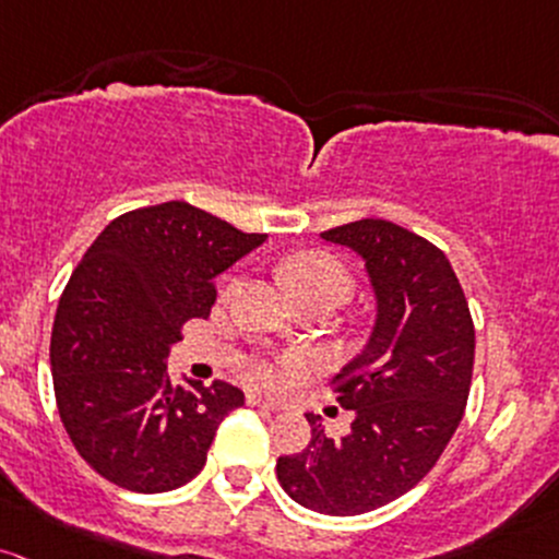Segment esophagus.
<instances>
[{
    "mask_svg": "<svg viewBox=\"0 0 559 559\" xmlns=\"http://www.w3.org/2000/svg\"><path fill=\"white\" fill-rule=\"evenodd\" d=\"M247 403L249 406H257V408H265V411H281V406H275V403H270V401H265V397H260V395H247Z\"/></svg>",
    "mask_w": 559,
    "mask_h": 559,
    "instance_id": "34e87169",
    "label": "esophagus"
}]
</instances>
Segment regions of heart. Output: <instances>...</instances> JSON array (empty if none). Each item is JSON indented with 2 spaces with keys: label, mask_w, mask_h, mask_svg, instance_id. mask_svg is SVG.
I'll return each mask as SVG.
<instances>
[{
  "label": "heart",
  "mask_w": 559,
  "mask_h": 559,
  "mask_svg": "<svg viewBox=\"0 0 559 559\" xmlns=\"http://www.w3.org/2000/svg\"><path fill=\"white\" fill-rule=\"evenodd\" d=\"M281 275H284L286 286H289L299 302L326 297L336 305L342 299H347L349 292H353V275H349V270L334 254L321 249L294 251V254L281 262ZM247 371L254 382L265 384V388H281L286 382V377H289V371H294V366L281 369L273 360L254 358Z\"/></svg>",
  "instance_id": "obj_1"
}]
</instances>
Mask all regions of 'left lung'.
Wrapping results in <instances>:
<instances>
[{
	"mask_svg": "<svg viewBox=\"0 0 559 559\" xmlns=\"http://www.w3.org/2000/svg\"><path fill=\"white\" fill-rule=\"evenodd\" d=\"M358 251L377 292L364 353L331 379L353 411L345 438L308 414L312 440L278 456V483L297 504L331 518L371 512L408 493L445 451L464 416L475 366V323L449 257L388 219L321 233Z\"/></svg>",
	"mask_w": 559,
	"mask_h": 559,
	"instance_id": "8db88e82",
	"label": "left lung"
}]
</instances>
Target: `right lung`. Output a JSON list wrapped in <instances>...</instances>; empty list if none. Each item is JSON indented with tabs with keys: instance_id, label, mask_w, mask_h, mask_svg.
Masks as SVG:
<instances>
[{
	"instance_id": "right-lung-1",
	"label": "right lung",
	"mask_w": 559,
	"mask_h": 559,
	"mask_svg": "<svg viewBox=\"0 0 559 559\" xmlns=\"http://www.w3.org/2000/svg\"><path fill=\"white\" fill-rule=\"evenodd\" d=\"M186 201L132 210L95 238L55 312L50 364L58 414L97 475L134 493L193 480L243 392L167 379L171 342L210 318L214 275L265 241Z\"/></svg>"
}]
</instances>
